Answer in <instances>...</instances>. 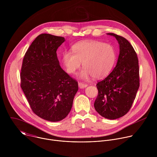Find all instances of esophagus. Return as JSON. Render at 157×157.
<instances>
[{
  "instance_id": "esophagus-1",
  "label": "esophagus",
  "mask_w": 157,
  "mask_h": 157,
  "mask_svg": "<svg viewBox=\"0 0 157 157\" xmlns=\"http://www.w3.org/2000/svg\"><path fill=\"white\" fill-rule=\"evenodd\" d=\"M78 86H79V87L81 88V89H82V88H85L87 86V84H85V83H83V82H79L78 83Z\"/></svg>"
}]
</instances>
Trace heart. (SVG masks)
<instances>
[{
	"label": "heart",
	"instance_id": "obj_1",
	"mask_svg": "<svg viewBox=\"0 0 157 157\" xmlns=\"http://www.w3.org/2000/svg\"><path fill=\"white\" fill-rule=\"evenodd\" d=\"M72 51L63 53V65L67 73L75 75L82 63L84 70L80 77L83 79L91 76L96 79L105 77L113 69L116 59L113 45L97 40L78 42L72 47Z\"/></svg>",
	"mask_w": 157,
	"mask_h": 157
}]
</instances>
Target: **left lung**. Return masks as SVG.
I'll list each match as a JSON object with an SVG mask.
<instances>
[{
  "instance_id": "8db88e82",
  "label": "left lung",
  "mask_w": 157,
  "mask_h": 157,
  "mask_svg": "<svg viewBox=\"0 0 157 157\" xmlns=\"http://www.w3.org/2000/svg\"><path fill=\"white\" fill-rule=\"evenodd\" d=\"M119 44V55L114 70L96 84L98 95L94 105L103 117L116 119L125 115L136 99L140 86L139 60L136 52L125 38L113 33Z\"/></svg>"
}]
</instances>
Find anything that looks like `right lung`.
I'll return each instance as SVG.
<instances>
[{
    "mask_svg": "<svg viewBox=\"0 0 157 157\" xmlns=\"http://www.w3.org/2000/svg\"><path fill=\"white\" fill-rule=\"evenodd\" d=\"M64 38L47 33L38 35L22 63L21 87L33 113L46 121H60L72 108L78 82L59 65L56 50Z\"/></svg>",
    "mask_w": 157,
    "mask_h": 157,
    "instance_id": "1",
    "label": "right lung"
}]
</instances>
